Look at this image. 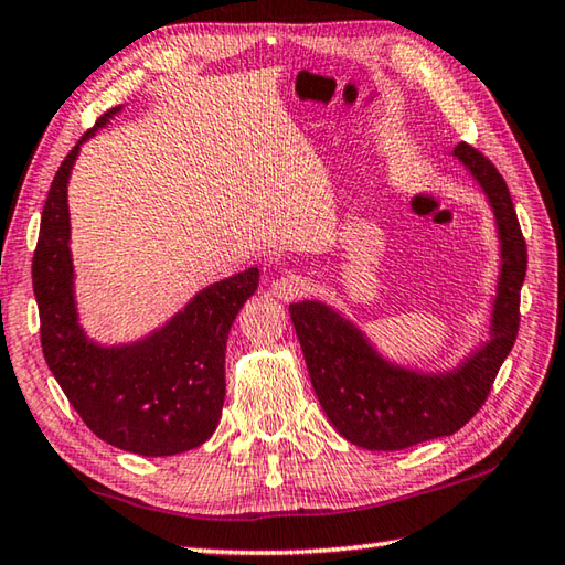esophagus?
I'll use <instances>...</instances> for the list:
<instances>
[{"instance_id": "1", "label": "esophagus", "mask_w": 565, "mask_h": 565, "mask_svg": "<svg viewBox=\"0 0 565 565\" xmlns=\"http://www.w3.org/2000/svg\"><path fill=\"white\" fill-rule=\"evenodd\" d=\"M274 296H279L281 301H294V298H301L310 291V284L303 274H296V271H286L284 276L274 281L271 286Z\"/></svg>"}]
</instances>
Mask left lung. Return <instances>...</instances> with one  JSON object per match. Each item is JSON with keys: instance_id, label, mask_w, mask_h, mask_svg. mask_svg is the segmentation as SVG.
<instances>
[{"instance_id": "obj_1", "label": "left lung", "mask_w": 565, "mask_h": 565, "mask_svg": "<svg viewBox=\"0 0 565 565\" xmlns=\"http://www.w3.org/2000/svg\"><path fill=\"white\" fill-rule=\"evenodd\" d=\"M454 158L490 201L500 235V279L490 320V340L447 374H423L383 359L362 330L320 301L291 303V320L308 364L310 383L340 435L371 451H398L449 437L486 403L498 371L520 330V291L526 274V245L505 179L486 154L468 142Z\"/></svg>"}]
</instances>
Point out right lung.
I'll return each instance as SVG.
<instances>
[{
	"instance_id": "1",
	"label": "right lung",
	"mask_w": 565,
	"mask_h": 565,
	"mask_svg": "<svg viewBox=\"0 0 565 565\" xmlns=\"http://www.w3.org/2000/svg\"><path fill=\"white\" fill-rule=\"evenodd\" d=\"M118 111L121 106H114L77 140L47 191L31 264L41 347L47 369L94 435L130 454L172 456L201 447L218 427L227 332L257 291L259 271L252 267L206 286L134 344L102 347L84 334L72 286L67 179L82 142Z\"/></svg>"
}]
</instances>
